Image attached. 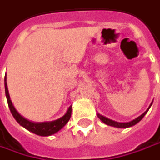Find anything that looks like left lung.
Listing matches in <instances>:
<instances>
[{
  "label": "left lung",
  "instance_id": "left-lung-1",
  "mask_svg": "<svg viewBox=\"0 0 160 160\" xmlns=\"http://www.w3.org/2000/svg\"><path fill=\"white\" fill-rule=\"evenodd\" d=\"M151 105H152V102H151V104L149 105V107L146 110L145 112L143 113V114H141L139 117H138L135 119H133V120H131V121H129V122H117V121H114V120H112V119H109L108 118L104 117V116H102V115H100V114H97L98 115V117L103 122V123H105L106 125H108V126H111V127H115V128H129V127H132V126H134V125H136L137 123H138L143 117L146 115V113L148 111V109L149 108L151 107Z\"/></svg>",
  "mask_w": 160,
  "mask_h": 160
}]
</instances>
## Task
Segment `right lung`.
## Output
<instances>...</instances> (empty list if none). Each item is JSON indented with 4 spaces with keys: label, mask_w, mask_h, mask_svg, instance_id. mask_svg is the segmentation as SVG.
<instances>
[{
    "label": "right lung",
    "mask_w": 160,
    "mask_h": 160,
    "mask_svg": "<svg viewBox=\"0 0 160 160\" xmlns=\"http://www.w3.org/2000/svg\"><path fill=\"white\" fill-rule=\"evenodd\" d=\"M4 86L5 94H6V98H7V101H8V105H9V108H10V110H11L13 118L21 126H22L26 129H28L29 131L32 132L34 134L42 137L53 135V134L57 133L58 131H60L70 120L71 116V106L69 107L67 112L62 117L56 119V120L45 121V122H33V121H31V120L25 118L15 109L14 106L12 105V102L10 95H9L8 87H7L6 75H5L4 78Z\"/></svg>",
    "instance_id": "1"
}]
</instances>
